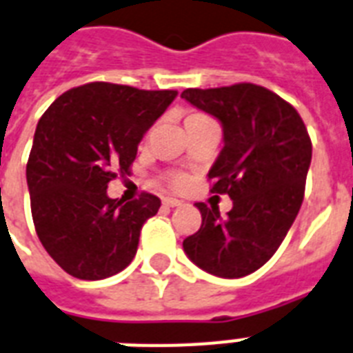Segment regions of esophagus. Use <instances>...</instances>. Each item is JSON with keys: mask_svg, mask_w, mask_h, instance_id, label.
I'll return each mask as SVG.
<instances>
[{"mask_svg": "<svg viewBox=\"0 0 353 353\" xmlns=\"http://www.w3.org/2000/svg\"><path fill=\"white\" fill-rule=\"evenodd\" d=\"M163 203L168 207H177V205H181L183 201L177 200V198H172V196H166V198H163Z\"/></svg>", "mask_w": 353, "mask_h": 353, "instance_id": "obj_1", "label": "esophagus"}]
</instances>
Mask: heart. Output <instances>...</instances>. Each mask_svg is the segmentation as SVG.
Wrapping results in <instances>:
<instances>
[{
    "label": "heart",
    "mask_w": 353,
    "mask_h": 353,
    "mask_svg": "<svg viewBox=\"0 0 353 353\" xmlns=\"http://www.w3.org/2000/svg\"><path fill=\"white\" fill-rule=\"evenodd\" d=\"M181 181H183L181 176H174V183H176V185H177V183H181Z\"/></svg>",
    "instance_id": "1"
}]
</instances>
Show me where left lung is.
Here are the masks:
<instances>
[{
  "label": "left lung",
  "mask_w": 353,
  "mask_h": 353,
  "mask_svg": "<svg viewBox=\"0 0 353 353\" xmlns=\"http://www.w3.org/2000/svg\"><path fill=\"white\" fill-rule=\"evenodd\" d=\"M196 109L222 123L224 148L209 170L211 192L228 194L233 209L196 203L201 225L183 241L196 266L219 278H242L270 259L300 211L311 165V139L298 111L254 83L187 88Z\"/></svg>",
  "instance_id": "obj_1"
}]
</instances>
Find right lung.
I'll use <instances>...</instances> for the list:
<instances>
[{
	"instance_id": "obj_1",
	"label": "right lung",
	"mask_w": 353,
	"mask_h": 353,
	"mask_svg": "<svg viewBox=\"0 0 353 353\" xmlns=\"http://www.w3.org/2000/svg\"><path fill=\"white\" fill-rule=\"evenodd\" d=\"M176 90L88 83L59 96L37 123L27 161L31 214L42 246L64 272L105 279L133 261L144 222L161 200H112L107 185L129 174L139 142Z\"/></svg>"
}]
</instances>
